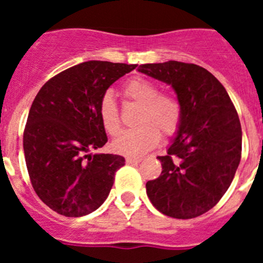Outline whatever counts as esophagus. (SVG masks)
<instances>
[{"mask_svg": "<svg viewBox=\"0 0 263 263\" xmlns=\"http://www.w3.org/2000/svg\"><path fill=\"white\" fill-rule=\"evenodd\" d=\"M141 158H132V157H127L126 158V163L127 164H137V163H139V162H141Z\"/></svg>", "mask_w": 263, "mask_h": 263, "instance_id": "34e87169", "label": "esophagus"}]
</instances>
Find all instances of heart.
Listing matches in <instances>:
<instances>
[{"label": "heart", "mask_w": 263, "mask_h": 263, "mask_svg": "<svg viewBox=\"0 0 263 263\" xmlns=\"http://www.w3.org/2000/svg\"><path fill=\"white\" fill-rule=\"evenodd\" d=\"M127 99L141 104L136 129L126 130L111 142L116 153L127 157H139L159 143L160 134L173 136L182 120V106L171 95L160 93L159 85L143 78L129 80L124 87ZM99 116L104 130L116 136L121 129L117 104L110 93L104 95L99 105Z\"/></svg>", "instance_id": "1"}]
</instances>
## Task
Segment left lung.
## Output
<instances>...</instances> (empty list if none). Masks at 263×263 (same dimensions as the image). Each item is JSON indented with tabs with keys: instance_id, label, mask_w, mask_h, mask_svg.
<instances>
[{
	"instance_id": "1",
	"label": "left lung",
	"mask_w": 263,
	"mask_h": 263,
	"mask_svg": "<svg viewBox=\"0 0 263 263\" xmlns=\"http://www.w3.org/2000/svg\"><path fill=\"white\" fill-rule=\"evenodd\" d=\"M138 71L171 85L182 120L159 178L146 183L153 205L174 218H194L220 201L240 164V118L222 84L196 64L170 60L141 64Z\"/></svg>"
}]
</instances>
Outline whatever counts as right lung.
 <instances>
[{
  "mask_svg": "<svg viewBox=\"0 0 263 263\" xmlns=\"http://www.w3.org/2000/svg\"><path fill=\"white\" fill-rule=\"evenodd\" d=\"M137 64L89 60L46 83L32 101L23 152L32 188L59 215L81 217L106 200L125 158L89 154L108 142L100 101Z\"/></svg>",
  "mask_w": 263,
  "mask_h": 263,
  "instance_id": "add662e5",
  "label": "right lung"
}]
</instances>
